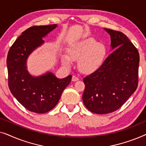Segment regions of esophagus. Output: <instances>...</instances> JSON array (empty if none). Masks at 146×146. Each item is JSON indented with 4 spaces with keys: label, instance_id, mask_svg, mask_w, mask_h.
Returning <instances> with one entry per match:
<instances>
[{
    "label": "esophagus",
    "instance_id": "34e87169",
    "mask_svg": "<svg viewBox=\"0 0 146 146\" xmlns=\"http://www.w3.org/2000/svg\"><path fill=\"white\" fill-rule=\"evenodd\" d=\"M72 80L73 82H76V81H78L79 80V78L78 77L76 76H72Z\"/></svg>",
    "mask_w": 146,
    "mask_h": 146
}]
</instances>
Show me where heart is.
Masks as SVG:
<instances>
[{
	"instance_id": "obj_1",
	"label": "heart",
	"mask_w": 146,
	"mask_h": 146,
	"mask_svg": "<svg viewBox=\"0 0 146 146\" xmlns=\"http://www.w3.org/2000/svg\"><path fill=\"white\" fill-rule=\"evenodd\" d=\"M68 56L64 55L62 61L69 66L72 60H78V67L82 72L91 74L102 65L106 49L102 44L95 40L88 38L71 44L67 49Z\"/></svg>"
}]
</instances>
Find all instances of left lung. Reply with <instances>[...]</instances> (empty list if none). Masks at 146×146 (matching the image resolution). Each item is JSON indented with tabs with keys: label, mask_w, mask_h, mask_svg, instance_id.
Here are the masks:
<instances>
[{
	"label": "left lung",
	"mask_w": 146,
	"mask_h": 146,
	"mask_svg": "<svg viewBox=\"0 0 146 146\" xmlns=\"http://www.w3.org/2000/svg\"><path fill=\"white\" fill-rule=\"evenodd\" d=\"M112 53L98 70L84 78V104L92 112L106 114L119 109L136 90L139 55L124 34L104 29Z\"/></svg>",
	"instance_id": "1"
}]
</instances>
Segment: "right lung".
I'll use <instances>...</instances> for the list:
<instances>
[{
	"instance_id": "obj_1",
	"label": "right lung",
	"mask_w": 146,
	"mask_h": 146,
	"mask_svg": "<svg viewBox=\"0 0 146 146\" xmlns=\"http://www.w3.org/2000/svg\"><path fill=\"white\" fill-rule=\"evenodd\" d=\"M56 27L57 25H50L29 28L16 40L8 53L10 90L25 108L33 112L43 113L51 110L71 82L72 75L59 79L52 72H47L41 76H33L27 70L28 58L44 43L42 38Z\"/></svg>"
}]
</instances>
